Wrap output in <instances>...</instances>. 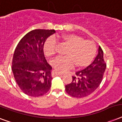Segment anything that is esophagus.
<instances>
[{
    "instance_id": "obj_1",
    "label": "esophagus",
    "mask_w": 122,
    "mask_h": 122,
    "mask_svg": "<svg viewBox=\"0 0 122 122\" xmlns=\"http://www.w3.org/2000/svg\"><path fill=\"white\" fill-rule=\"evenodd\" d=\"M63 72H60V71H54L53 73L54 76H60V75H63Z\"/></svg>"
}]
</instances>
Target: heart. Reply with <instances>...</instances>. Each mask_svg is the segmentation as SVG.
I'll list each match as a JSON object with an SVG mask.
<instances>
[{"label":"heart","mask_w":122,"mask_h":122,"mask_svg":"<svg viewBox=\"0 0 122 122\" xmlns=\"http://www.w3.org/2000/svg\"><path fill=\"white\" fill-rule=\"evenodd\" d=\"M57 40L69 46L66 57H57L51 62V65L58 71H63L76 65V67L88 66L94 58L97 51L96 45L93 41L84 39L76 34H66L59 36ZM57 42L54 37L47 38L43 44V52L46 57L56 55Z\"/></svg>","instance_id":"obj_1"}]
</instances>
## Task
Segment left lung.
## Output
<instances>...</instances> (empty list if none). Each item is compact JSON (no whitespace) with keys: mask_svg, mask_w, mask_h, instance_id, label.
I'll return each mask as SVG.
<instances>
[{"mask_svg":"<svg viewBox=\"0 0 122 122\" xmlns=\"http://www.w3.org/2000/svg\"><path fill=\"white\" fill-rule=\"evenodd\" d=\"M106 68L103 51L99 46L98 54L94 61L81 71H77L72 81L65 86L68 94L73 97L82 98L88 96L97 89L101 83Z\"/></svg>","mask_w":122,"mask_h":122,"instance_id":"obj_1","label":"left lung"}]
</instances>
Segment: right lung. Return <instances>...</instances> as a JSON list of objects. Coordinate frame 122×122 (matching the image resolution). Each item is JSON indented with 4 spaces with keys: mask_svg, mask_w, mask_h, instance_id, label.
Here are the masks:
<instances>
[{
    "mask_svg": "<svg viewBox=\"0 0 122 122\" xmlns=\"http://www.w3.org/2000/svg\"><path fill=\"white\" fill-rule=\"evenodd\" d=\"M54 29H34L22 38L16 47L12 71L20 90L29 96L40 97L51 87L52 68L47 63L43 44Z\"/></svg>",
    "mask_w": 122,
    "mask_h": 122,
    "instance_id": "right-lung-1",
    "label": "right lung"
}]
</instances>
